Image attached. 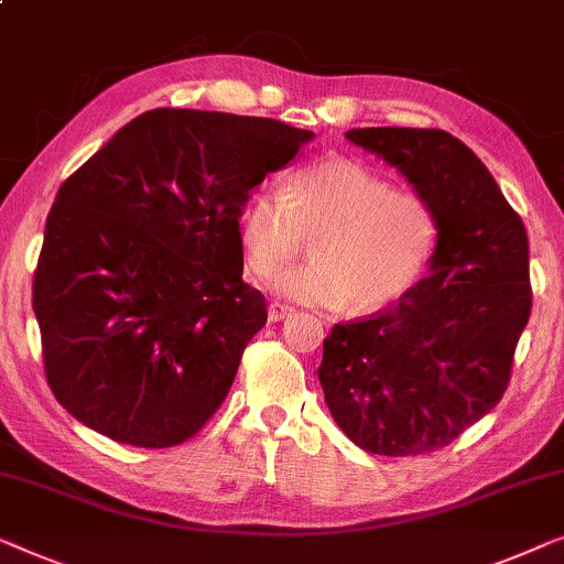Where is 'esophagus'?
<instances>
[{"instance_id": "1", "label": "esophagus", "mask_w": 564, "mask_h": 564, "mask_svg": "<svg viewBox=\"0 0 564 564\" xmlns=\"http://www.w3.org/2000/svg\"><path fill=\"white\" fill-rule=\"evenodd\" d=\"M290 315H292V307L282 305V302H272V305H269V323H280Z\"/></svg>"}]
</instances>
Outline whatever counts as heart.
Segmentation results:
<instances>
[{
	"label": "heart",
	"mask_w": 564,
	"mask_h": 564,
	"mask_svg": "<svg viewBox=\"0 0 564 564\" xmlns=\"http://www.w3.org/2000/svg\"><path fill=\"white\" fill-rule=\"evenodd\" d=\"M247 267L262 280L282 274L317 239L315 262L284 274L276 290L305 305L377 313L420 280L437 221L417 193L348 158L300 167L282 187H262L239 210Z\"/></svg>",
	"instance_id": "heart-1"
}]
</instances>
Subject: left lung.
<instances>
[{
    "label": "left lung",
    "mask_w": 564,
    "mask_h": 564,
    "mask_svg": "<svg viewBox=\"0 0 564 564\" xmlns=\"http://www.w3.org/2000/svg\"><path fill=\"white\" fill-rule=\"evenodd\" d=\"M346 140L430 203V272L391 310L333 325L317 369L338 427L366 453L422 455L499 404L532 310L529 241L494 175L443 129L366 127Z\"/></svg>",
    "instance_id": "obj_1"
}]
</instances>
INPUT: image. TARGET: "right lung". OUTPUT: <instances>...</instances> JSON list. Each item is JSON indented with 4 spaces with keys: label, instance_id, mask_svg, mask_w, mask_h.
Instances as JSON below:
<instances>
[{
    "label": "right lung",
    "instance_id": "1",
    "mask_svg": "<svg viewBox=\"0 0 564 564\" xmlns=\"http://www.w3.org/2000/svg\"><path fill=\"white\" fill-rule=\"evenodd\" d=\"M313 132L262 117L152 109L61 185L32 310L45 377L78 422L173 447L210 420L264 295L241 280L239 210Z\"/></svg>",
    "mask_w": 564,
    "mask_h": 564
}]
</instances>
